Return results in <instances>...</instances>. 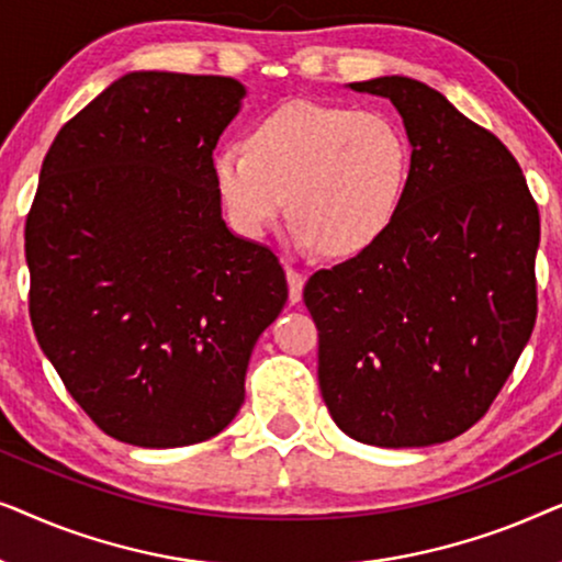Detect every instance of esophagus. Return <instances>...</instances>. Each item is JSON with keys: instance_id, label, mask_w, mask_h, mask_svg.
<instances>
[{"instance_id": "34e87169", "label": "esophagus", "mask_w": 562, "mask_h": 562, "mask_svg": "<svg viewBox=\"0 0 562 562\" xmlns=\"http://www.w3.org/2000/svg\"><path fill=\"white\" fill-rule=\"evenodd\" d=\"M286 281H289V302L296 304L299 299H302V289H304V283H306V273L286 266Z\"/></svg>"}]
</instances>
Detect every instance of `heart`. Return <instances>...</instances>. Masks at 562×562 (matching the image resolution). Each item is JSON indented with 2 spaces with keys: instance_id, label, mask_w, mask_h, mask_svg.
<instances>
[{
  "instance_id": "obj_1",
  "label": "heart",
  "mask_w": 562,
  "mask_h": 562,
  "mask_svg": "<svg viewBox=\"0 0 562 562\" xmlns=\"http://www.w3.org/2000/svg\"><path fill=\"white\" fill-rule=\"evenodd\" d=\"M409 168V140L389 114L304 99L263 114L248 145L212 156L214 187L245 237H266L291 210L299 240L335 258L360 256L389 233Z\"/></svg>"
}]
</instances>
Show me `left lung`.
Masks as SVG:
<instances>
[{"label":"left lung","mask_w":562,"mask_h":562,"mask_svg":"<svg viewBox=\"0 0 562 562\" xmlns=\"http://www.w3.org/2000/svg\"><path fill=\"white\" fill-rule=\"evenodd\" d=\"M350 89L391 99L412 168L389 233L306 281L319 391L352 440L448 442L488 412L532 335L540 212L517 158L440 91L406 76Z\"/></svg>","instance_id":"1"}]
</instances>
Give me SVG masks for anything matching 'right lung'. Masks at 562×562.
Wrapping results in <instances>:
<instances>
[{
    "label": "right lung",
    "mask_w": 562,
    "mask_h": 562,
    "mask_svg": "<svg viewBox=\"0 0 562 562\" xmlns=\"http://www.w3.org/2000/svg\"><path fill=\"white\" fill-rule=\"evenodd\" d=\"M245 87L133 71L68 120L25 222L30 319L91 422L137 448L210 440L245 398L286 273L222 220L212 150Z\"/></svg>",
    "instance_id": "add662e5"
}]
</instances>
